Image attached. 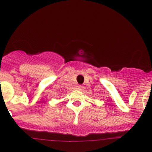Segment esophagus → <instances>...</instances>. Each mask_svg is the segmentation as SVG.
Here are the masks:
<instances>
[{
	"instance_id": "1",
	"label": "esophagus",
	"mask_w": 152,
	"mask_h": 152,
	"mask_svg": "<svg viewBox=\"0 0 152 152\" xmlns=\"http://www.w3.org/2000/svg\"><path fill=\"white\" fill-rule=\"evenodd\" d=\"M83 88H84V87H83V86H82V85H78L77 86V89L79 91H82Z\"/></svg>"
}]
</instances>
